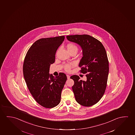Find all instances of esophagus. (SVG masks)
<instances>
[{
  "mask_svg": "<svg viewBox=\"0 0 135 135\" xmlns=\"http://www.w3.org/2000/svg\"><path fill=\"white\" fill-rule=\"evenodd\" d=\"M67 78V79H70V76H69V75H66Z\"/></svg>",
  "mask_w": 135,
  "mask_h": 135,
  "instance_id": "obj_1",
  "label": "esophagus"
}]
</instances>
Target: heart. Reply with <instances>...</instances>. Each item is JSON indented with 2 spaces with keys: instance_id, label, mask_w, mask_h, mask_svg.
Wrapping results in <instances>:
<instances>
[{
  "instance_id": "b5f03b06",
  "label": "heart",
  "mask_w": 135,
  "mask_h": 135,
  "mask_svg": "<svg viewBox=\"0 0 135 135\" xmlns=\"http://www.w3.org/2000/svg\"><path fill=\"white\" fill-rule=\"evenodd\" d=\"M67 49L69 51H71L73 50H76L78 51V47L77 46L75 45L74 44L70 43L67 44ZM75 63L74 62H71V63H69V64H64V68L65 71H71V69L72 67L74 66L75 65Z\"/></svg>"
}]
</instances>
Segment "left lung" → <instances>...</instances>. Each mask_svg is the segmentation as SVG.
<instances>
[{
    "instance_id": "left-lung-1",
    "label": "left lung",
    "mask_w": 135,
    "mask_h": 135,
    "mask_svg": "<svg viewBox=\"0 0 135 135\" xmlns=\"http://www.w3.org/2000/svg\"><path fill=\"white\" fill-rule=\"evenodd\" d=\"M70 42L78 44L83 57L79 64L80 73L86 74L85 81L73 75L72 87L75 99L82 106L90 107L97 103L106 90L109 72V62L105 49L102 42L87 35L66 36Z\"/></svg>"
}]
</instances>
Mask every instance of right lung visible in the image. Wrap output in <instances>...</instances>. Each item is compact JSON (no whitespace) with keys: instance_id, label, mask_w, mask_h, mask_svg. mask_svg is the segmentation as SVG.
I'll return each instance as SVG.
<instances>
[{"instance_id":"right-lung-1","label":"right lung","mask_w":135,"mask_h":135,"mask_svg":"<svg viewBox=\"0 0 135 135\" xmlns=\"http://www.w3.org/2000/svg\"><path fill=\"white\" fill-rule=\"evenodd\" d=\"M64 36L42 38L35 42L27 51L23 66L27 88L36 102L44 108H54L61 101V92L66 75L50 74V66L55 61L56 50Z\"/></svg>"}]
</instances>
